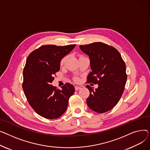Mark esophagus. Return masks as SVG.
Here are the masks:
<instances>
[{
    "label": "esophagus",
    "mask_w": 150,
    "mask_h": 150,
    "mask_svg": "<svg viewBox=\"0 0 150 150\" xmlns=\"http://www.w3.org/2000/svg\"><path fill=\"white\" fill-rule=\"evenodd\" d=\"M81 89V86H75V90H79Z\"/></svg>",
    "instance_id": "1"
}]
</instances>
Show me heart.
<instances>
[{
    "label": "heart",
    "instance_id": "obj_1",
    "mask_svg": "<svg viewBox=\"0 0 150 150\" xmlns=\"http://www.w3.org/2000/svg\"><path fill=\"white\" fill-rule=\"evenodd\" d=\"M67 58H68V57L66 56L64 57L62 59V60H60V65H61V66H62V65H64L65 64V62L67 61ZM76 81H77L78 79L76 78Z\"/></svg>",
    "mask_w": 150,
    "mask_h": 150
}]
</instances>
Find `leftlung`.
Masks as SVG:
<instances>
[{"label": "left lung", "instance_id": "left-lung-1", "mask_svg": "<svg viewBox=\"0 0 150 150\" xmlns=\"http://www.w3.org/2000/svg\"><path fill=\"white\" fill-rule=\"evenodd\" d=\"M79 47L90 61L92 71L87 82L98 85L95 90L86 86L90 91L87 105L96 112L108 111L117 103L124 92L127 79L125 64L116 48L103 43L94 42Z\"/></svg>", "mask_w": 150, "mask_h": 150}]
</instances>
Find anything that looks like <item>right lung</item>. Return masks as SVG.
<instances>
[{
  "label": "right lung",
  "instance_id": "obj_1",
  "mask_svg": "<svg viewBox=\"0 0 150 150\" xmlns=\"http://www.w3.org/2000/svg\"><path fill=\"white\" fill-rule=\"evenodd\" d=\"M75 47L43 45L31 52L26 61L23 89L31 107L42 117L56 119L67 108L69 97L74 93V86L66 83L59 90L51 83L59 71L60 60Z\"/></svg>",
  "mask_w": 150,
  "mask_h": 150
}]
</instances>
